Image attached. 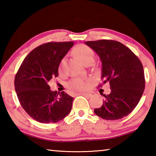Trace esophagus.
<instances>
[{
	"label": "esophagus",
	"instance_id": "34e87169",
	"mask_svg": "<svg viewBox=\"0 0 156 156\" xmlns=\"http://www.w3.org/2000/svg\"><path fill=\"white\" fill-rule=\"evenodd\" d=\"M80 95H83L84 96H86L87 98H91L94 96V93H92V92H88V93H83V94H80Z\"/></svg>",
	"mask_w": 156,
	"mask_h": 156
}]
</instances>
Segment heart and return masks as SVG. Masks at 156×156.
Listing matches in <instances>:
<instances>
[{"label":"heart","instance_id":"b5f03b06","mask_svg":"<svg viewBox=\"0 0 156 156\" xmlns=\"http://www.w3.org/2000/svg\"><path fill=\"white\" fill-rule=\"evenodd\" d=\"M74 54L79 59H80L84 64L89 61H94V51L90 47L80 44L74 49ZM65 59H62L60 64L59 71H62L64 66ZM89 84V79L83 78H76L71 80L68 83L69 88L77 91H83L87 88Z\"/></svg>","mask_w":156,"mask_h":156}]
</instances>
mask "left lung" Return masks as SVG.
I'll return each instance as SVG.
<instances>
[{"mask_svg":"<svg viewBox=\"0 0 156 156\" xmlns=\"http://www.w3.org/2000/svg\"><path fill=\"white\" fill-rule=\"evenodd\" d=\"M102 62L101 80L109 83L111 93L101 107L94 113L107 120L121 119L138 105L143 94L145 80L143 66L130 49L120 42L112 40L87 41ZM99 87H102L100 84Z\"/></svg>","mask_w":156,"mask_h":156,"instance_id":"1","label":"left lung"}]
</instances>
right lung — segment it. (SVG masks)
I'll list each match as a JSON object with an SVG mask.
<instances>
[{"instance_id":"1","label":"right lung","mask_w":156,"mask_h":156,"mask_svg":"<svg viewBox=\"0 0 156 156\" xmlns=\"http://www.w3.org/2000/svg\"><path fill=\"white\" fill-rule=\"evenodd\" d=\"M73 42H51L41 44L29 54L16 75L15 90L21 106L34 120L56 123L71 112L73 98L62 91H52L49 82L58 76L62 59Z\"/></svg>"}]
</instances>
